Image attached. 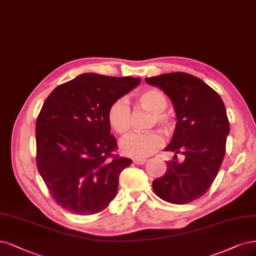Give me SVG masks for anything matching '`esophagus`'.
I'll return each mask as SVG.
<instances>
[{
  "label": "esophagus",
  "mask_w": 256,
  "mask_h": 256,
  "mask_svg": "<svg viewBox=\"0 0 256 256\" xmlns=\"http://www.w3.org/2000/svg\"><path fill=\"white\" fill-rule=\"evenodd\" d=\"M146 161H147L146 158H134V163L136 164V165H142V164H144Z\"/></svg>",
  "instance_id": "esophagus-1"
}]
</instances>
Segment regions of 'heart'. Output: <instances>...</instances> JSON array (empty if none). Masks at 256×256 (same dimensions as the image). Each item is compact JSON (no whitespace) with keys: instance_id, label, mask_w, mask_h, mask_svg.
Here are the masks:
<instances>
[{"instance_id":"1","label":"heart","mask_w":256,"mask_h":256,"mask_svg":"<svg viewBox=\"0 0 256 256\" xmlns=\"http://www.w3.org/2000/svg\"><path fill=\"white\" fill-rule=\"evenodd\" d=\"M140 100L154 112L152 122L163 126L170 125V118L163 111L167 107L164 93L156 89H148L140 94ZM108 120L111 128L118 134H124L131 126V109L126 98L114 102L108 110ZM164 144L163 136L158 131L134 132L122 138L120 149L122 154L130 158H142L154 154Z\"/></svg>"}]
</instances>
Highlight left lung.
I'll return each instance as SVG.
<instances>
[{"label":"left lung","mask_w":256,"mask_h":256,"mask_svg":"<svg viewBox=\"0 0 256 256\" xmlns=\"http://www.w3.org/2000/svg\"><path fill=\"white\" fill-rule=\"evenodd\" d=\"M168 96L177 124L166 152H174L167 170L152 182L154 192L174 204H188L204 196L215 180L226 154L230 125L219 94L198 77L166 73L145 78ZM181 153L184 160H175Z\"/></svg>","instance_id":"8db88e82"}]
</instances>
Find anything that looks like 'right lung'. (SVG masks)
<instances>
[{"label": "right lung", "mask_w": 256, "mask_h": 256, "mask_svg": "<svg viewBox=\"0 0 256 256\" xmlns=\"http://www.w3.org/2000/svg\"><path fill=\"white\" fill-rule=\"evenodd\" d=\"M140 82L84 73L58 86L44 102L36 124L37 166L52 197L68 212L98 213L116 197L120 174L132 161L113 156L118 145L108 110Z\"/></svg>", "instance_id": "right-lung-1"}]
</instances>
